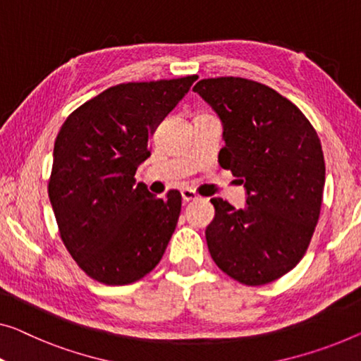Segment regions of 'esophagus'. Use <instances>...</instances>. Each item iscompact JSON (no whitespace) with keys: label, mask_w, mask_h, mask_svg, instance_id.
I'll return each instance as SVG.
<instances>
[{"label":"esophagus","mask_w":361,"mask_h":361,"mask_svg":"<svg viewBox=\"0 0 361 361\" xmlns=\"http://www.w3.org/2000/svg\"><path fill=\"white\" fill-rule=\"evenodd\" d=\"M181 197L185 202H191V201H197L199 196L196 195L195 191L190 190V188H185V190H181Z\"/></svg>","instance_id":"esophagus-1"}]
</instances>
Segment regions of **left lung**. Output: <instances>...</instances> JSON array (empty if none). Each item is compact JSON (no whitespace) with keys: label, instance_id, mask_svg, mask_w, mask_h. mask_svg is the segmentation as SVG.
<instances>
[{"label":"left lung","instance_id":"8db88e82","mask_svg":"<svg viewBox=\"0 0 361 361\" xmlns=\"http://www.w3.org/2000/svg\"><path fill=\"white\" fill-rule=\"evenodd\" d=\"M192 90L224 123L220 166L248 192L243 209L211 199L209 252L240 283L277 281L305 256L319 220L326 166L318 133L297 105L256 80L211 78Z\"/></svg>","mask_w":361,"mask_h":361}]
</instances>
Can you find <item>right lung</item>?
Returning <instances> with one entry per match:
<instances>
[{"instance_id": "1", "label": "right lung", "mask_w": 361, "mask_h": 361, "mask_svg": "<svg viewBox=\"0 0 361 361\" xmlns=\"http://www.w3.org/2000/svg\"><path fill=\"white\" fill-rule=\"evenodd\" d=\"M196 79L113 85L78 106L58 133L48 196L64 246L97 282L133 283L162 259L181 195L154 196L134 175L155 126Z\"/></svg>"}]
</instances>
